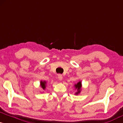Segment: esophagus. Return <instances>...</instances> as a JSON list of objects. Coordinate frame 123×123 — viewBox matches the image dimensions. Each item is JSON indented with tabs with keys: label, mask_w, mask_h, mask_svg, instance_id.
<instances>
[{
	"label": "esophagus",
	"mask_w": 123,
	"mask_h": 123,
	"mask_svg": "<svg viewBox=\"0 0 123 123\" xmlns=\"http://www.w3.org/2000/svg\"><path fill=\"white\" fill-rule=\"evenodd\" d=\"M58 77L59 80H62V74H59L58 75Z\"/></svg>",
	"instance_id": "esophagus-1"
}]
</instances>
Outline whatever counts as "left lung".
<instances>
[{
	"label": "left lung",
	"instance_id": "1",
	"mask_svg": "<svg viewBox=\"0 0 123 123\" xmlns=\"http://www.w3.org/2000/svg\"><path fill=\"white\" fill-rule=\"evenodd\" d=\"M74 87L77 90V92L75 93L76 95H78L79 94H80V91H81V81H79L77 84H74Z\"/></svg>",
	"mask_w": 123,
	"mask_h": 123
}]
</instances>
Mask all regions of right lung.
<instances>
[{
    "mask_svg": "<svg viewBox=\"0 0 123 123\" xmlns=\"http://www.w3.org/2000/svg\"><path fill=\"white\" fill-rule=\"evenodd\" d=\"M40 86L43 90H45L46 87V81H40Z\"/></svg>",
    "mask_w": 123,
    "mask_h": 123,
    "instance_id": "obj_1",
    "label": "right lung"
}]
</instances>
